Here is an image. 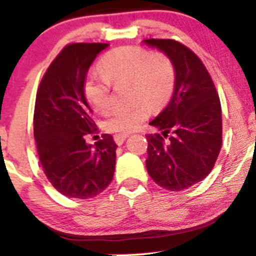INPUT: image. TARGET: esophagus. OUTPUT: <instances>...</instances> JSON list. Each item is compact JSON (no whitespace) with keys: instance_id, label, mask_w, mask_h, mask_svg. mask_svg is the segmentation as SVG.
Wrapping results in <instances>:
<instances>
[{"instance_id":"obj_1","label":"esophagus","mask_w":256,"mask_h":256,"mask_svg":"<svg viewBox=\"0 0 256 256\" xmlns=\"http://www.w3.org/2000/svg\"><path fill=\"white\" fill-rule=\"evenodd\" d=\"M126 138H128V135H115L114 136V140H115V142L118 144H122L124 141L126 140Z\"/></svg>"}]
</instances>
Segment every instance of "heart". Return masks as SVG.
Masks as SVG:
<instances>
[{
  "mask_svg": "<svg viewBox=\"0 0 256 256\" xmlns=\"http://www.w3.org/2000/svg\"><path fill=\"white\" fill-rule=\"evenodd\" d=\"M100 71L89 74L84 82V95L98 112L110 108L112 82H131L132 105L116 108L104 121L108 131L118 135L135 131L148 118L150 108L158 109L171 98L174 85V69L170 59L161 53L126 46L105 54L100 60ZM146 101L148 104L144 103Z\"/></svg>",
  "mask_w": 256,
  "mask_h": 256,
  "instance_id": "1",
  "label": "heart"
}]
</instances>
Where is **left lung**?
Here are the masks:
<instances>
[{
    "mask_svg": "<svg viewBox=\"0 0 256 256\" xmlns=\"http://www.w3.org/2000/svg\"><path fill=\"white\" fill-rule=\"evenodd\" d=\"M171 60L174 89L168 105L150 125L146 168L167 190L178 192L210 174L222 147V108L216 86L200 58L174 40H144Z\"/></svg>",
    "mask_w": 256,
    "mask_h": 256,
    "instance_id": "8db88e82",
    "label": "left lung"
}]
</instances>
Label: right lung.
<instances>
[{
    "label": "right lung",
    "mask_w": 256,
    "mask_h": 256,
    "mask_svg": "<svg viewBox=\"0 0 256 256\" xmlns=\"http://www.w3.org/2000/svg\"><path fill=\"white\" fill-rule=\"evenodd\" d=\"M106 43H73L52 62L36 98L34 131L38 157L54 188L69 198L86 200L102 193L115 172L118 144L109 134L94 144L92 108L84 95L88 70Z\"/></svg>",
    "instance_id": "1"
}]
</instances>
